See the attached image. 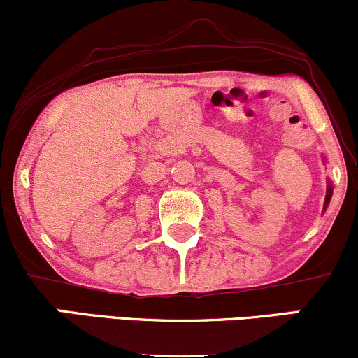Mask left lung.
Masks as SVG:
<instances>
[{
    "label": "left lung",
    "instance_id": "left-lung-1",
    "mask_svg": "<svg viewBox=\"0 0 358 358\" xmlns=\"http://www.w3.org/2000/svg\"><path fill=\"white\" fill-rule=\"evenodd\" d=\"M331 193H334V188H331V185L328 183V188H327V196H324V210H327L328 203H330V200H331Z\"/></svg>",
    "mask_w": 358,
    "mask_h": 358
}]
</instances>
